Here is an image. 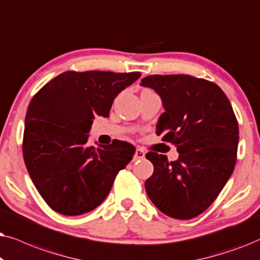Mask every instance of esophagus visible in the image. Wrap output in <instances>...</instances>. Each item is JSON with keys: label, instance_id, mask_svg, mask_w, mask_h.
I'll return each mask as SVG.
<instances>
[{"label": "esophagus", "instance_id": "esophagus-1", "mask_svg": "<svg viewBox=\"0 0 260 260\" xmlns=\"http://www.w3.org/2000/svg\"><path fill=\"white\" fill-rule=\"evenodd\" d=\"M145 158V152L144 150H141V148L138 147L136 150V153H134V157H133V160L137 161V160H141V159Z\"/></svg>", "mask_w": 260, "mask_h": 260}]
</instances>
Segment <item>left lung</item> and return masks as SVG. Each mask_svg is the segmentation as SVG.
<instances>
[{"mask_svg": "<svg viewBox=\"0 0 260 260\" xmlns=\"http://www.w3.org/2000/svg\"><path fill=\"white\" fill-rule=\"evenodd\" d=\"M141 85L160 96L165 112L157 134L177 147L178 159L148 152L153 175L147 196L165 215L189 220L203 213L233 174L239 127L230 100L220 86L188 75H152Z\"/></svg>", "mask_w": 260, "mask_h": 260, "instance_id": "8db88e82", "label": "left lung"}]
</instances>
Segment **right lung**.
<instances>
[{
	"mask_svg": "<svg viewBox=\"0 0 260 260\" xmlns=\"http://www.w3.org/2000/svg\"><path fill=\"white\" fill-rule=\"evenodd\" d=\"M140 72L68 71L45 84L32 99L25 119L23 159L45 202L75 216L101 205L117 172L132 160L136 147L114 140L88 145L96 116L108 117L114 99Z\"/></svg>",
	"mask_w": 260,
	"mask_h": 260,
	"instance_id": "add662e5",
	"label": "right lung"
}]
</instances>
